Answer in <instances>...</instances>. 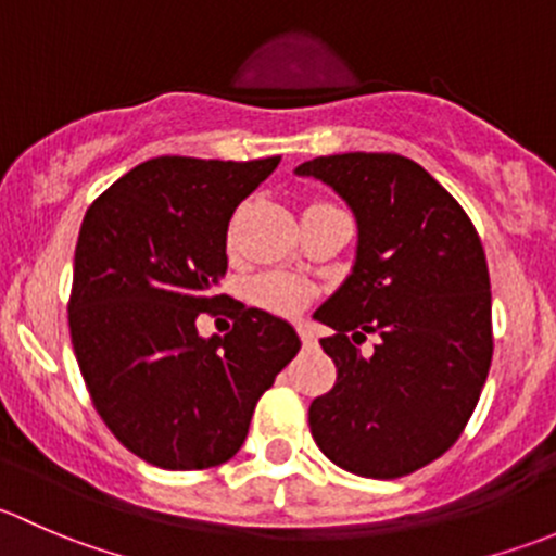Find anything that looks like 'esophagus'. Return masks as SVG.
<instances>
[{"mask_svg":"<svg viewBox=\"0 0 556 556\" xmlns=\"http://www.w3.org/2000/svg\"><path fill=\"white\" fill-rule=\"evenodd\" d=\"M299 336L304 344H314V341H317V336H314V330L309 328V325H299Z\"/></svg>","mask_w":556,"mask_h":556,"instance_id":"1","label":"esophagus"}]
</instances>
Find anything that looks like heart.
Segmentation results:
<instances>
[{"label": "heart", "mask_w": 556, "mask_h": 556, "mask_svg": "<svg viewBox=\"0 0 556 556\" xmlns=\"http://www.w3.org/2000/svg\"><path fill=\"white\" fill-rule=\"evenodd\" d=\"M314 288L304 277L290 271H266L250 282L252 304L261 309L293 317L312 301Z\"/></svg>", "instance_id": "b5f03b06"}]
</instances>
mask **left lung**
<instances>
[{"label":"left lung","instance_id":"8db88e82","mask_svg":"<svg viewBox=\"0 0 556 556\" xmlns=\"http://www.w3.org/2000/svg\"><path fill=\"white\" fill-rule=\"evenodd\" d=\"M295 174L330 185L357 220L352 274L314 312L336 330L319 341L336 384L312 401V435L350 473L401 479L459 439L490 374L484 247L450 190L412 159L319 155ZM368 332L383 341L363 358Z\"/></svg>","mask_w":556,"mask_h":556}]
</instances>
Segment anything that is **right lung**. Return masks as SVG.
<instances>
[{"label": "right lung", "mask_w": 556, "mask_h": 556, "mask_svg": "<svg viewBox=\"0 0 556 556\" xmlns=\"http://www.w3.org/2000/svg\"><path fill=\"white\" fill-rule=\"evenodd\" d=\"M279 155H161L88 206L75 247L70 333L99 417L144 463L204 470L242 450L255 403L301 350L293 325L217 293L233 210ZM228 313L204 340L194 319Z\"/></svg>", "instance_id": "1"}]
</instances>
